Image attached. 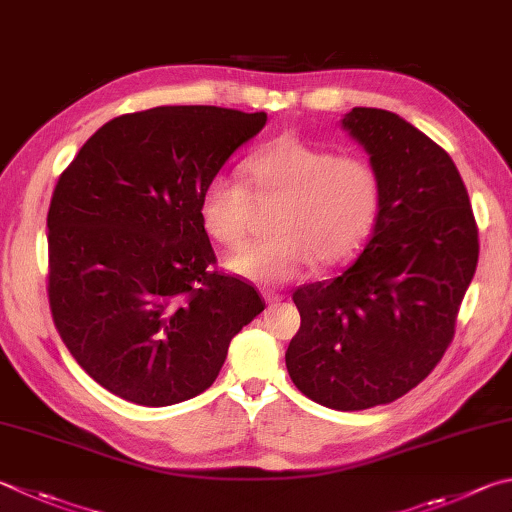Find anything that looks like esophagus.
Listing matches in <instances>:
<instances>
[{"label": "esophagus", "instance_id": "1", "mask_svg": "<svg viewBox=\"0 0 512 512\" xmlns=\"http://www.w3.org/2000/svg\"><path fill=\"white\" fill-rule=\"evenodd\" d=\"M262 295H264V300H266L268 304H275V302H280V300H282V295H280V293H275V291H264Z\"/></svg>", "mask_w": 512, "mask_h": 512}]
</instances>
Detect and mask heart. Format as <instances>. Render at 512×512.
Wrapping results in <instances>:
<instances>
[{"label":"heart","mask_w":512,"mask_h":512,"mask_svg":"<svg viewBox=\"0 0 512 512\" xmlns=\"http://www.w3.org/2000/svg\"><path fill=\"white\" fill-rule=\"evenodd\" d=\"M241 176L246 189L224 174L203 185L199 219L212 239L235 248L248 235L250 199L275 201V235L226 257L232 273L255 282L291 280L311 262L322 268L345 262L378 215L380 176L365 156L336 154L293 134L250 154Z\"/></svg>","instance_id":"heart-1"}]
</instances>
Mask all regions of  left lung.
Listing matches in <instances>:
<instances>
[{
  "instance_id": "obj_1",
  "label": "left lung",
  "mask_w": 512,
  "mask_h": 512,
  "mask_svg": "<svg viewBox=\"0 0 512 512\" xmlns=\"http://www.w3.org/2000/svg\"><path fill=\"white\" fill-rule=\"evenodd\" d=\"M342 127L380 176L371 239L353 262L293 293L286 349L304 396L340 412L410 392L443 358L479 259L477 221L443 147L385 109L353 107Z\"/></svg>"
}]
</instances>
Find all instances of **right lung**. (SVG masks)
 Masks as SVG:
<instances>
[{
  "instance_id": "1",
  "label": "right lung",
  "mask_w": 512,
  "mask_h": 512,
  "mask_svg": "<svg viewBox=\"0 0 512 512\" xmlns=\"http://www.w3.org/2000/svg\"><path fill=\"white\" fill-rule=\"evenodd\" d=\"M266 114L183 105L118 116L60 174L49 217V304L78 365L107 392L165 407L215 383L230 340L264 311L215 271L199 194Z\"/></svg>"
}]
</instances>
